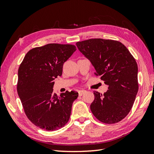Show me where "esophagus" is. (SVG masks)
<instances>
[{
    "mask_svg": "<svg viewBox=\"0 0 154 154\" xmlns=\"http://www.w3.org/2000/svg\"><path fill=\"white\" fill-rule=\"evenodd\" d=\"M78 93H79V96H82L83 94H85V93H86V91H85V90H81V91H79V92H78Z\"/></svg>",
    "mask_w": 154,
    "mask_h": 154,
    "instance_id": "1",
    "label": "esophagus"
}]
</instances>
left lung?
Listing matches in <instances>:
<instances>
[{"mask_svg":"<svg viewBox=\"0 0 154 154\" xmlns=\"http://www.w3.org/2000/svg\"><path fill=\"white\" fill-rule=\"evenodd\" d=\"M76 45L93 64L94 75L109 89L103 94L94 91L91 112L103 123L120 122L132 109L138 91V65L134 57L125 45L116 40L89 39L78 42Z\"/></svg>","mask_w":154,"mask_h":154,"instance_id":"obj_1","label":"left lung"}]
</instances>
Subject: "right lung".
Here are the masks:
<instances>
[{"label":"right lung","mask_w":154,"mask_h":154,"mask_svg":"<svg viewBox=\"0 0 154 154\" xmlns=\"http://www.w3.org/2000/svg\"><path fill=\"white\" fill-rule=\"evenodd\" d=\"M77 50L74 45L49 44L32 49L18 69L17 92L26 115L47 131L60 129L69 120L76 91L60 96L53 93L54 81L60 77L64 62Z\"/></svg>","instance_id":"obj_1"}]
</instances>
